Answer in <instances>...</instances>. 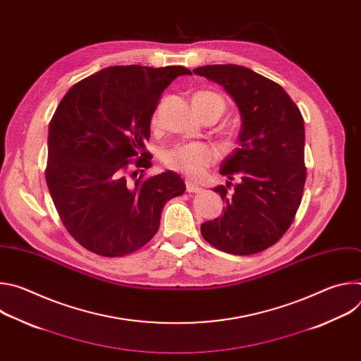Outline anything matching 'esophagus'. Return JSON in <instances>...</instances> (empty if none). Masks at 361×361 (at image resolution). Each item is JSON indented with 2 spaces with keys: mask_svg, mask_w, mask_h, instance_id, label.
I'll return each instance as SVG.
<instances>
[{
  "mask_svg": "<svg viewBox=\"0 0 361 361\" xmlns=\"http://www.w3.org/2000/svg\"><path fill=\"white\" fill-rule=\"evenodd\" d=\"M185 187H187V192H200L201 188L198 185H195L194 183H191L190 180L185 181Z\"/></svg>",
  "mask_w": 361,
  "mask_h": 361,
  "instance_id": "esophagus-1",
  "label": "esophagus"
}]
</instances>
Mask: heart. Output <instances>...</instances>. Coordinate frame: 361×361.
Listing matches in <instances>:
<instances>
[{
    "label": "heart",
    "instance_id": "1",
    "mask_svg": "<svg viewBox=\"0 0 361 361\" xmlns=\"http://www.w3.org/2000/svg\"><path fill=\"white\" fill-rule=\"evenodd\" d=\"M192 106L197 114L201 117L207 113H216L221 116L226 110L224 98L214 91L201 90L192 94ZM159 118L154 116L151 120L152 126H157ZM217 159L216 151L201 142L181 144L167 152L166 164L180 173L187 174L191 178H200Z\"/></svg>",
    "mask_w": 361,
    "mask_h": 361
}]
</instances>
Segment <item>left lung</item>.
Masks as SVG:
<instances>
[{"instance_id":"obj_1","label":"left lung","mask_w":361,"mask_h":361,"mask_svg":"<svg viewBox=\"0 0 361 361\" xmlns=\"http://www.w3.org/2000/svg\"><path fill=\"white\" fill-rule=\"evenodd\" d=\"M194 74L223 85L243 118L240 144L220 170L230 181L214 188L224 214L202 223L201 234L230 254L260 252L283 237L300 207L307 177L302 116L280 84L250 68L205 66Z\"/></svg>"}]
</instances>
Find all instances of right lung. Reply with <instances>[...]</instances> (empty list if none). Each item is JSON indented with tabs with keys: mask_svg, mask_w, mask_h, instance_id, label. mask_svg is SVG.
Masks as SVG:
<instances>
[{
	"mask_svg": "<svg viewBox=\"0 0 361 361\" xmlns=\"http://www.w3.org/2000/svg\"><path fill=\"white\" fill-rule=\"evenodd\" d=\"M190 74L181 66L107 67L60 101L49 121L45 181L84 248L104 257L140 250L157 233L166 202L184 194L173 171L145 177L152 156L144 142L163 91Z\"/></svg>",
	"mask_w": 361,
	"mask_h": 361,
	"instance_id": "obj_1",
	"label": "right lung"
}]
</instances>
